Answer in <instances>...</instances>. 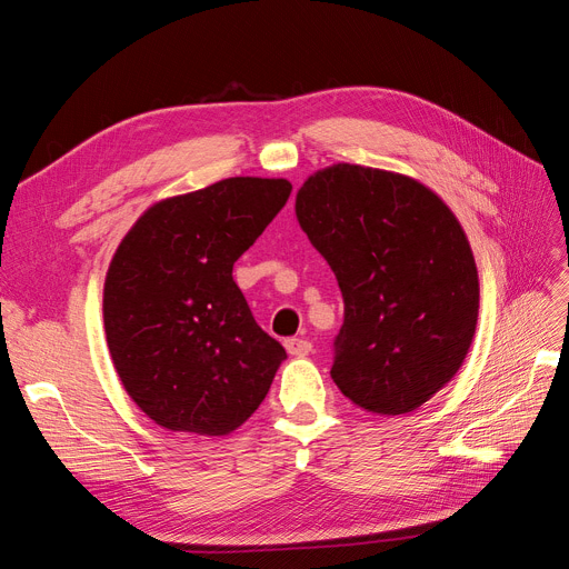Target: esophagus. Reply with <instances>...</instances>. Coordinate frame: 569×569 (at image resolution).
<instances>
[{
  "mask_svg": "<svg viewBox=\"0 0 569 569\" xmlns=\"http://www.w3.org/2000/svg\"><path fill=\"white\" fill-rule=\"evenodd\" d=\"M284 349L289 351V356H297V358H303L313 351V343L308 339H299V337H291L284 341Z\"/></svg>",
  "mask_w": 569,
  "mask_h": 569,
  "instance_id": "1",
  "label": "esophagus"
}]
</instances>
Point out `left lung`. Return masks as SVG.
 Returning a JSON list of instances; mask_svg holds the SVG:
<instances>
[{"label": "left lung", "mask_w": 569, "mask_h": 569, "mask_svg": "<svg viewBox=\"0 0 569 569\" xmlns=\"http://www.w3.org/2000/svg\"><path fill=\"white\" fill-rule=\"evenodd\" d=\"M297 218L343 297L332 380L380 416L420 408L462 366L479 280L468 237L432 189L337 163L308 178Z\"/></svg>", "instance_id": "left-lung-1"}]
</instances>
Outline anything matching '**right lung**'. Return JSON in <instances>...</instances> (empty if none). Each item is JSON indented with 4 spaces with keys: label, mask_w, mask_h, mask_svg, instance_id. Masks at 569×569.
<instances>
[{
    "label": "right lung",
    "mask_w": 569,
    "mask_h": 569,
    "mask_svg": "<svg viewBox=\"0 0 569 569\" xmlns=\"http://www.w3.org/2000/svg\"><path fill=\"white\" fill-rule=\"evenodd\" d=\"M289 194L282 178L220 180L153 203L116 249L104 284L109 351L130 399L170 432L230 435L287 358L253 320L232 266Z\"/></svg>",
    "instance_id": "obj_1"
}]
</instances>
